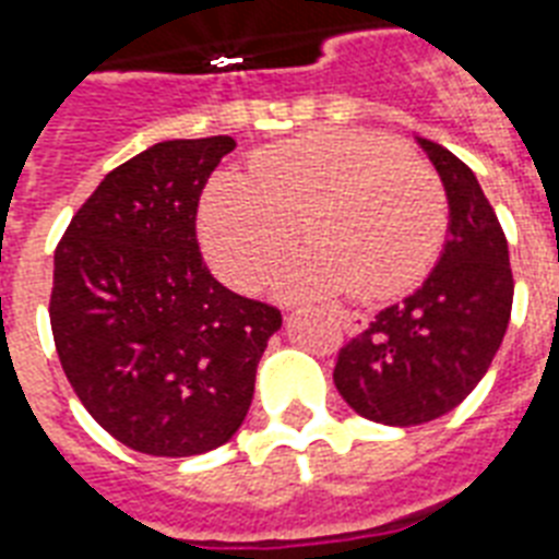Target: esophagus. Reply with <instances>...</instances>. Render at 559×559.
<instances>
[{
  "instance_id": "1",
  "label": "esophagus",
  "mask_w": 559,
  "mask_h": 559,
  "mask_svg": "<svg viewBox=\"0 0 559 559\" xmlns=\"http://www.w3.org/2000/svg\"><path fill=\"white\" fill-rule=\"evenodd\" d=\"M340 319H342V328H345L350 336H354V333L366 331V324H368L366 316L362 313H340Z\"/></svg>"
}]
</instances>
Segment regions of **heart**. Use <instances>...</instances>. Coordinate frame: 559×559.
<instances>
[{
    "label": "heart",
    "mask_w": 559,
    "mask_h": 559,
    "mask_svg": "<svg viewBox=\"0 0 559 559\" xmlns=\"http://www.w3.org/2000/svg\"><path fill=\"white\" fill-rule=\"evenodd\" d=\"M298 226L310 249L281 270V296L350 289L391 298L432 266L447 231V197L415 153L357 130H316L275 144L252 156L246 179L223 174L202 197L209 261L240 293L261 287L293 249Z\"/></svg>",
    "instance_id": "b5f03b06"
}]
</instances>
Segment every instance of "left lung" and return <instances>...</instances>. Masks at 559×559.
<instances>
[{
	"label": "left lung",
	"instance_id": "1",
	"mask_svg": "<svg viewBox=\"0 0 559 559\" xmlns=\"http://www.w3.org/2000/svg\"><path fill=\"white\" fill-rule=\"evenodd\" d=\"M415 142L450 205L441 258L412 296L340 350L333 371L345 403L385 426L429 424L459 406L493 362L513 307L508 240L476 174L441 144Z\"/></svg>",
	"mask_w": 559,
	"mask_h": 559
}]
</instances>
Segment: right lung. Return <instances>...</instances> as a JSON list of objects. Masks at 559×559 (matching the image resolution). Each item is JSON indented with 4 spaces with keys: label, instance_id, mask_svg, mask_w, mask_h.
Listing matches in <instances>:
<instances>
[{
    "label": "right lung",
    "instance_id": "1",
    "mask_svg": "<svg viewBox=\"0 0 559 559\" xmlns=\"http://www.w3.org/2000/svg\"><path fill=\"white\" fill-rule=\"evenodd\" d=\"M231 135L170 139L100 179L55 252L51 333L74 394L144 455L217 450L252 406L275 307L202 263L197 202Z\"/></svg>",
    "mask_w": 559,
    "mask_h": 559
}]
</instances>
